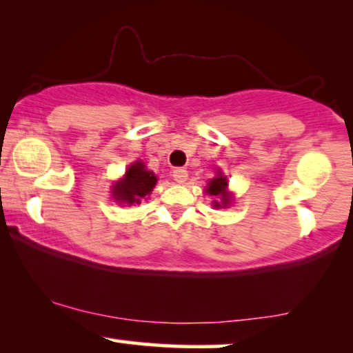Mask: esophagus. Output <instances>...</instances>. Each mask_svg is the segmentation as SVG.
Returning a JSON list of instances; mask_svg holds the SVG:
<instances>
[{"instance_id":"esophagus-1","label":"esophagus","mask_w":353,"mask_h":353,"mask_svg":"<svg viewBox=\"0 0 353 353\" xmlns=\"http://www.w3.org/2000/svg\"><path fill=\"white\" fill-rule=\"evenodd\" d=\"M172 177H174V181L179 182V184H184V182L187 181V177H189V172H187L185 168H176L172 171Z\"/></svg>"}]
</instances>
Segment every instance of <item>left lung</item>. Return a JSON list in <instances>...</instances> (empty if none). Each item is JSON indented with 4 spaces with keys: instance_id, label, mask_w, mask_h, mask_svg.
I'll use <instances>...</instances> for the list:
<instances>
[{
    "instance_id": "left-lung-1",
    "label": "left lung",
    "mask_w": 353,
    "mask_h": 353,
    "mask_svg": "<svg viewBox=\"0 0 353 353\" xmlns=\"http://www.w3.org/2000/svg\"><path fill=\"white\" fill-rule=\"evenodd\" d=\"M225 187H228V181H225L224 176H218L214 177L213 181L208 182V189H206V192H208L210 195L216 196V199H219V201L214 200L213 203V206H216V208L229 205V201H231V196H229Z\"/></svg>"
}]
</instances>
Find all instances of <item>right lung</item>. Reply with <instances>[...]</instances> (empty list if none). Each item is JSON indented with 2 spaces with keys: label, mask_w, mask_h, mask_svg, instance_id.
<instances>
[{
  "label": "right lung",
  "mask_w": 353,
  "mask_h": 353,
  "mask_svg": "<svg viewBox=\"0 0 353 353\" xmlns=\"http://www.w3.org/2000/svg\"><path fill=\"white\" fill-rule=\"evenodd\" d=\"M157 184V176L145 169V164L137 161L125 172V177L114 187V200L122 203H140V200L150 195Z\"/></svg>",
  "instance_id": "obj_1"
}]
</instances>
